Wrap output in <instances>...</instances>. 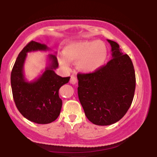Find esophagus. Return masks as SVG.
<instances>
[{
    "mask_svg": "<svg viewBox=\"0 0 157 157\" xmlns=\"http://www.w3.org/2000/svg\"><path fill=\"white\" fill-rule=\"evenodd\" d=\"M77 82V77H75V76H74V75H71V78H70V83L76 84Z\"/></svg>",
    "mask_w": 157,
    "mask_h": 157,
    "instance_id": "1",
    "label": "esophagus"
}]
</instances>
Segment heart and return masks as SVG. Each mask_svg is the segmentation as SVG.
I'll return each instance as SVG.
<instances>
[{"instance_id": "1", "label": "heart", "mask_w": 157, "mask_h": 157, "mask_svg": "<svg viewBox=\"0 0 157 157\" xmlns=\"http://www.w3.org/2000/svg\"><path fill=\"white\" fill-rule=\"evenodd\" d=\"M107 57V47L102 41H78L64 48L63 56L59 58V63L63 67L68 68L69 62H78L81 71L92 73L105 64Z\"/></svg>"}]
</instances>
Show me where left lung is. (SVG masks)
Wrapping results in <instances>:
<instances>
[{"instance_id":"8db88e82","label":"left lung","mask_w":157,"mask_h":157,"mask_svg":"<svg viewBox=\"0 0 157 157\" xmlns=\"http://www.w3.org/2000/svg\"><path fill=\"white\" fill-rule=\"evenodd\" d=\"M112 59L96 71L78 74L77 93L85 114L97 125H109L122 119L132 103L136 87L134 68L117 43L107 40Z\"/></svg>"}]
</instances>
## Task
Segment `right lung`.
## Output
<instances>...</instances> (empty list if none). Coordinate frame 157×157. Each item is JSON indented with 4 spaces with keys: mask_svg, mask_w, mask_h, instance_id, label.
Masks as SVG:
<instances>
[{
    "mask_svg": "<svg viewBox=\"0 0 157 157\" xmlns=\"http://www.w3.org/2000/svg\"><path fill=\"white\" fill-rule=\"evenodd\" d=\"M45 44L32 40L20 52L11 73V86L16 107L30 121L37 124L51 123L59 117L62 100L59 89L69 81L70 77H62L55 72L58 67L56 55H48V65L44 73L32 82L25 79L23 65L27 53L47 51Z\"/></svg>",
    "mask_w": 157,
    "mask_h": 157,
    "instance_id": "1",
    "label": "right lung"
}]
</instances>
